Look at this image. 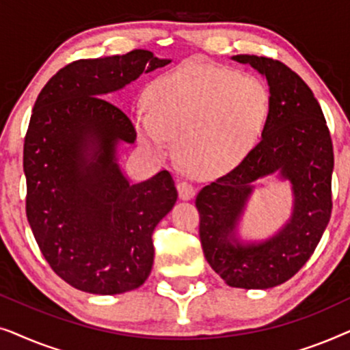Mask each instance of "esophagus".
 <instances>
[{"instance_id": "obj_1", "label": "esophagus", "mask_w": 350, "mask_h": 350, "mask_svg": "<svg viewBox=\"0 0 350 350\" xmlns=\"http://www.w3.org/2000/svg\"><path fill=\"white\" fill-rule=\"evenodd\" d=\"M176 188H178L180 199L183 200H189L196 196V186L193 183H189L188 180H180L178 185H176Z\"/></svg>"}]
</instances>
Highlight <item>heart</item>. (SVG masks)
<instances>
[{
	"mask_svg": "<svg viewBox=\"0 0 350 350\" xmlns=\"http://www.w3.org/2000/svg\"><path fill=\"white\" fill-rule=\"evenodd\" d=\"M146 111L133 118L138 137L157 156L178 140L183 164L196 175L218 176L241 164L265 131L271 95L260 78L188 62L145 90Z\"/></svg>",
	"mask_w": 350,
	"mask_h": 350,
	"instance_id": "obj_1",
	"label": "heart"
}]
</instances>
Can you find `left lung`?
I'll return each instance as SVG.
<instances>
[{
    "mask_svg": "<svg viewBox=\"0 0 350 350\" xmlns=\"http://www.w3.org/2000/svg\"><path fill=\"white\" fill-rule=\"evenodd\" d=\"M266 76L271 111L261 142L236 169L199 191V236L205 260L236 288L266 290L291 279L312 255L332 217L333 143L309 85L279 60L236 55ZM277 171L294 185L291 223L269 241L243 246L233 229L252 183Z\"/></svg>",
    "mask_w": 350,
    "mask_h": 350,
    "instance_id": "obj_1",
    "label": "left lung"
}]
</instances>
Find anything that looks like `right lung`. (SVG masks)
<instances>
[{
    "label": "right lung",
    "instance_id": "add662e5",
    "mask_svg": "<svg viewBox=\"0 0 350 350\" xmlns=\"http://www.w3.org/2000/svg\"><path fill=\"white\" fill-rule=\"evenodd\" d=\"M170 60L151 51L76 60L38 95L23 140L25 212L38 247L81 291L118 295L150 275L152 232L178 198L169 170L131 185L116 162L135 127L103 95Z\"/></svg>",
    "mask_w": 350,
    "mask_h": 350
}]
</instances>
